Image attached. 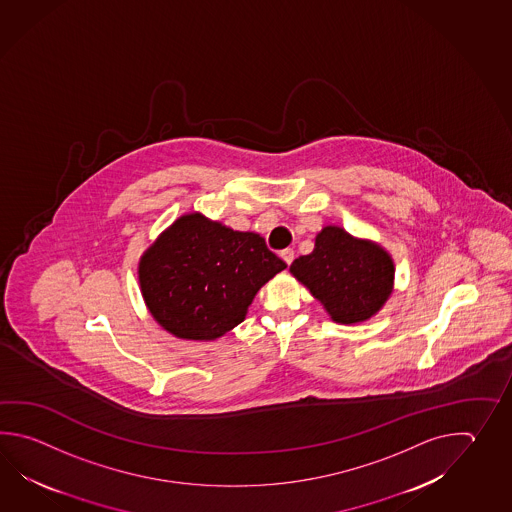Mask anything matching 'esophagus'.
<instances>
[{
    "mask_svg": "<svg viewBox=\"0 0 512 512\" xmlns=\"http://www.w3.org/2000/svg\"><path fill=\"white\" fill-rule=\"evenodd\" d=\"M280 256H282V260L287 263V265H291V261L294 260V251L293 249H283L282 252H280Z\"/></svg>",
    "mask_w": 512,
    "mask_h": 512,
    "instance_id": "1",
    "label": "esophagus"
}]
</instances>
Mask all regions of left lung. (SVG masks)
<instances>
[{"label": "left lung", "mask_w": 512, "mask_h": 512, "mask_svg": "<svg viewBox=\"0 0 512 512\" xmlns=\"http://www.w3.org/2000/svg\"><path fill=\"white\" fill-rule=\"evenodd\" d=\"M291 274L324 305L331 320L359 324L390 298L395 267L381 245L329 225L316 234L313 252L291 263Z\"/></svg>", "instance_id": "1"}]
</instances>
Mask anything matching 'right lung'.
I'll list each match as a JSON object with an SVG mask.
<instances>
[{"label": "right lung", "mask_w": 512, "mask_h": 512, "mask_svg": "<svg viewBox=\"0 0 512 512\" xmlns=\"http://www.w3.org/2000/svg\"><path fill=\"white\" fill-rule=\"evenodd\" d=\"M287 265L256 232L185 214L139 261V283L153 318L174 337L216 340L243 322L261 285Z\"/></svg>", "instance_id": "right-lung-1"}]
</instances>
